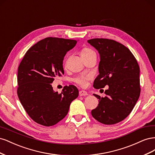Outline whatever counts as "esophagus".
<instances>
[{"instance_id":"1","label":"esophagus","mask_w":155,"mask_h":155,"mask_svg":"<svg viewBox=\"0 0 155 155\" xmlns=\"http://www.w3.org/2000/svg\"><path fill=\"white\" fill-rule=\"evenodd\" d=\"M88 94L87 93V92L84 91H80L79 92V96H87Z\"/></svg>"}]
</instances>
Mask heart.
<instances>
[{"label": "heart", "mask_w": 155, "mask_h": 155, "mask_svg": "<svg viewBox=\"0 0 155 155\" xmlns=\"http://www.w3.org/2000/svg\"><path fill=\"white\" fill-rule=\"evenodd\" d=\"M81 54L83 58H87L88 56H90L93 54H96L95 51H94L92 49L90 48H83L81 51ZM91 79V77L90 75L88 74H83L80 75V76H78L76 78H74L73 79V81L77 84L78 85L82 87H85L87 82L90 80Z\"/></svg>", "instance_id": "1"}]
</instances>
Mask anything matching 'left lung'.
I'll list each match as a JSON object with an SVG mask.
<instances>
[{"instance_id": "obj_1", "label": "left lung", "mask_w": 155, "mask_h": 155, "mask_svg": "<svg viewBox=\"0 0 155 155\" xmlns=\"http://www.w3.org/2000/svg\"><path fill=\"white\" fill-rule=\"evenodd\" d=\"M87 41L100 55V74L93 87L99 89L109 85L105 97L93 94L99 104L92 110V116L103 124H116L129 115L140 97L138 63L128 48L114 40L95 38Z\"/></svg>"}]
</instances>
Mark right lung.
Wrapping results in <instances>:
<instances>
[{
  "mask_svg": "<svg viewBox=\"0 0 155 155\" xmlns=\"http://www.w3.org/2000/svg\"><path fill=\"white\" fill-rule=\"evenodd\" d=\"M76 40L46 37L30 48L21 61L17 73V95L22 107L36 123L55 125L68 114L71 102L78 97L74 85L64 87L59 94L51 83L64 74V55Z\"/></svg>",
  "mask_w": 155,
  "mask_h": 155,
  "instance_id": "obj_1",
  "label": "right lung"
}]
</instances>
